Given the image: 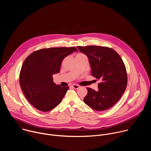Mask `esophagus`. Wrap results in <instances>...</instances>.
Returning a JSON list of instances; mask_svg holds the SVG:
<instances>
[{
  "instance_id": "obj_1",
  "label": "esophagus",
  "mask_w": 151,
  "mask_h": 151,
  "mask_svg": "<svg viewBox=\"0 0 151 151\" xmlns=\"http://www.w3.org/2000/svg\"><path fill=\"white\" fill-rule=\"evenodd\" d=\"M71 87H72V88H73L74 89H78V88L80 87L79 85H76V84H73V85H71Z\"/></svg>"
}]
</instances>
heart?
Masks as SVG:
<instances>
[{"instance_id": "heart-1", "label": "heart", "mask_w": 151, "mask_h": 151, "mask_svg": "<svg viewBox=\"0 0 151 151\" xmlns=\"http://www.w3.org/2000/svg\"><path fill=\"white\" fill-rule=\"evenodd\" d=\"M78 55H79V54H78Z\"/></svg>"}]
</instances>
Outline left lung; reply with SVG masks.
Segmentation results:
<instances>
[{
	"label": "left lung",
	"instance_id": "obj_1",
	"mask_svg": "<svg viewBox=\"0 0 151 151\" xmlns=\"http://www.w3.org/2000/svg\"><path fill=\"white\" fill-rule=\"evenodd\" d=\"M77 48L88 57L91 75L101 80L97 91L87 88L85 103L96 111L108 109L120 99L127 87V75L122 58L108 47L91 45Z\"/></svg>",
	"mask_w": 151,
	"mask_h": 151
}]
</instances>
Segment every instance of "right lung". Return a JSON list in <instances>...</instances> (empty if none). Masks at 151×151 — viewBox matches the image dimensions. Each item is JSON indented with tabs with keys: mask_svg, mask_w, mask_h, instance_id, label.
Masks as SVG:
<instances>
[{
	"mask_svg": "<svg viewBox=\"0 0 151 151\" xmlns=\"http://www.w3.org/2000/svg\"><path fill=\"white\" fill-rule=\"evenodd\" d=\"M75 47L44 48L36 51L24 60L19 73V84L25 97L36 109L48 112L58 106L69 89L53 82L63 60Z\"/></svg>",
	"mask_w": 151,
	"mask_h": 151,
	"instance_id": "1",
	"label": "right lung"
}]
</instances>
